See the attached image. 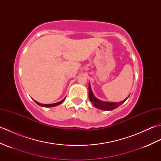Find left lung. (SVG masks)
I'll return each instance as SVG.
<instances>
[{"label":"left lung","mask_w":161,"mask_h":161,"mask_svg":"<svg viewBox=\"0 0 161 161\" xmlns=\"http://www.w3.org/2000/svg\"><path fill=\"white\" fill-rule=\"evenodd\" d=\"M88 97H89V100L91 102V103L93 104L95 107L101 109V110H104V111H111L114 110L115 108L118 107L119 106H120L122 104L124 103V102L126 100V99H125V100H123L122 102H118V103H113V102H103L101 101L100 100H98L96 97L94 96V95L93 93V91L91 90V85L89 84L88 85Z\"/></svg>","instance_id":"1"}]
</instances>
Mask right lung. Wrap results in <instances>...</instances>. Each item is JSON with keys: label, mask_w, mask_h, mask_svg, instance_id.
I'll return each instance as SVG.
<instances>
[{"label": "right lung", "mask_w": 161, "mask_h": 161, "mask_svg": "<svg viewBox=\"0 0 161 161\" xmlns=\"http://www.w3.org/2000/svg\"><path fill=\"white\" fill-rule=\"evenodd\" d=\"M65 99L66 98H64V100H62L61 101H60V102H57V103H54V104H41V103H39L38 102H36V101H35L36 103L38 104V105H39V106H41V107H55V106H57V105H59V104H61L62 103V102L65 100Z\"/></svg>", "instance_id": "1"}]
</instances>
